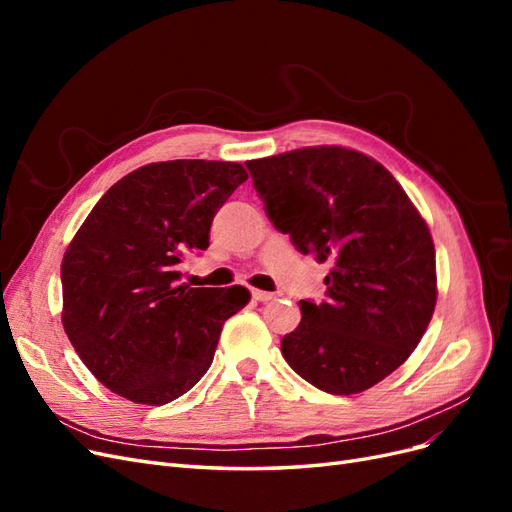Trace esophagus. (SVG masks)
Listing matches in <instances>:
<instances>
[{
	"label": "esophagus",
	"instance_id": "esophagus-1",
	"mask_svg": "<svg viewBox=\"0 0 512 512\" xmlns=\"http://www.w3.org/2000/svg\"><path fill=\"white\" fill-rule=\"evenodd\" d=\"M252 297L256 299V301H273L277 294L275 292H267V290H258V288H254L252 290Z\"/></svg>",
	"mask_w": 512,
	"mask_h": 512
}]
</instances>
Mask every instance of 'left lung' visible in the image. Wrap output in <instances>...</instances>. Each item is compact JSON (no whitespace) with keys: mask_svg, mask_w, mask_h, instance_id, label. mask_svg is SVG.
I'll return each mask as SVG.
<instances>
[{"mask_svg":"<svg viewBox=\"0 0 512 512\" xmlns=\"http://www.w3.org/2000/svg\"><path fill=\"white\" fill-rule=\"evenodd\" d=\"M273 226L329 262L327 299L301 301L282 337L297 374L331 395L363 393L421 342L438 299L431 232L395 177L361 151L320 145L245 162Z\"/></svg>","mask_w":512,"mask_h":512,"instance_id":"1","label":"left lung"}]
</instances>
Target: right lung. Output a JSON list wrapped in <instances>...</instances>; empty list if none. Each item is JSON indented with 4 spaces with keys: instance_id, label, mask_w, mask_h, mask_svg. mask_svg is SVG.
I'll use <instances>...</instances> for the list:
<instances>
[{
    "instance_id": "right-lung-1",
    "label": "right lung",
    "mask_w": 512,
    "mask_h": 512,
    "mask_svg": "<svg viewBox=\"0 0 512 512\" xmlns=\"http://www.w3.org/2000/svg\"><path fill=\"white\" fill-rule=\"evenodd\" d=\"M247 179L237 162H153L119 179L61 260L66 335L106 389L164 406L207 374L224 322L250 290L179 284L215 213Z\"/></svg>"
}]
</instances>
